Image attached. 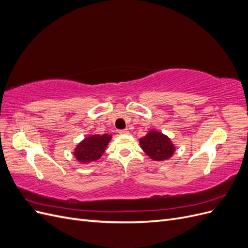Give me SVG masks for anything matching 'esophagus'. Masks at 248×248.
<instances>
[{"label": "esophagus", "instance_id": "obj_1", "mask_svg": "<svg viewBox=\"0 0 248 248\" xmlns=\"http://www.w3.org/2000/svg\"><path fill=\"white\" fill-rule=\"evenodd\" d=\"M119 133L120 134H128L129 131H128V129H122V130L119 131Z\"/></svg>", "mask_w": 248, "mask_h": 248}]
</instances>
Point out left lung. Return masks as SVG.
<instances>
[{
    "label": "left lung",
    "instance_id": "obj_1",
    "mask_svg": "<svg viewBox=\"0 0 248 248\" xmlns=\"http://www.w3.org/2000/svg\"><path fill=\"white\" fill-rule=\"evenodd\" d=\"M140 145L150 158L156 161L168 160L176 151L169 137L156 130L149 131L142 137L140 140Z\"/></svg>",
    "mask_w": 248,
    "mask_h": 248
}]
</instances>
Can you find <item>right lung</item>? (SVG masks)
<instances>
[{"mask_svg": "<svg viewBox=\"0 0 248 248\" xmlns=\"http://www.w3.org/2000/svg\"><path fill=\"white\" fill-rule=\"evenodd\" d=\"M111 139L109 134H93L81 140L74 149V156L78 162L88 163L99 159Z\"/></svg>", "mask_w": 248, "mask_h": 248, "instance_id": "1", "label": "right lung"}]
</instances>
